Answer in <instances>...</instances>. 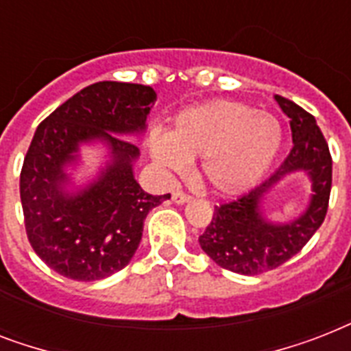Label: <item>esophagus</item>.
I'll use <instances>...</instances> for the list:
<instances>
[{"instance_id":"obj_1","label":"esophagus","mask_w":351,"mask_h":351,"mask_svg":"<svg viewBox=\"0 0 351 351\" xmlns=\"http://www.w3.org/2000/svg\"><path fill=\"white\" fill-rule=\"evenodd\" d=\"M189 200H191V197H189L187 193H184V191L173 193V202L175 204H186V202H189Z\"/></svg>"}]
</instances>
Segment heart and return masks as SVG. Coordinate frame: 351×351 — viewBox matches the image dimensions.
<instances>
[{
    "label": "heart",
    "mask_w": 351,
    "mask_h": 351,
    "mask_svg": "<svg viewBox=\"0 0 351 351\" xmlns=\"http://www.w3.org/2000/svg\"><path fill=\"white\" fill-rule=\"evenodd\" d=\"M280 143L277 118L240 101L219 100L180 112L171 134H153L149 149L169 173H184L189 160L204 158L209 186L222 195H239L266 175Z\"/></svg>",
    "instance_id": "heart-1"
}]
</instances>
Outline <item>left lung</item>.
I'll return each instance as SVG.
<instances>
[{
  "mask_svg": "<svg viewBox=\"0 0 351 351\" xmlns=\"http://www.w3.org/2000/svg\"><path fill=\"white\" fill-rule=\"evenodd\" d=\"M275 100L289 118L293 147L271 176L231 202L215 208L213 219L200 237V247L220 267L240 275H258L282 266L297 255L324 222L332 191V154L315 118L284 96ZM291 172L311 176L314 195L304 214L286 225L261 217L265 193Z\"/></svg>",
  "mask_w": 351,
  "mask_h": 351,
  "instance_id": "1",
  "label": "left lung"
}]
</instances>
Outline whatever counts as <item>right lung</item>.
<instances>
[{"label": "right lung", "mask_w": 351, "mask_h": 351, "mask_svg": "<svg viewBox=\"0 0 351 351\" xmlns=\"http://www.w3.org/2000/svg\"><path fill=\"white\" fill-rule=\"evenodd\" d=\"M156 93L151 87L98 82L41 121L19 176L25 230L36 255L73 280H100L120 271L138 250L143 220L171 195H149L132 175L140 149L125 134L145 131ZM104 141L112 160L78 193H67L62 171L77 161L79 143Z\"/></svg>", "instance_id": "add662e5"}]
</instances>
